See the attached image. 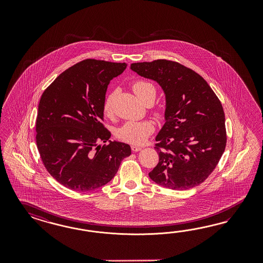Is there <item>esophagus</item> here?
Instances as JSON below:
<instances>
[{"instance_id": "1", "label": "esophagus", "mask_w": 263, "mask_h": 263, "mask_svg": "<svg viewBox=\"0 0 263 263\" xmlns=\"http://www.w3.org/2000/svg\"><path fill=\"white\" fill-rule=\"evenodd\" d=\"M131 149H132V152H140L142 149V147L141 146H137V145H132Z\"/></svg>"}]
</instances>
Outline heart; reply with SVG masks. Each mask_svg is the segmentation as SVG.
Returning <instances> with one entry per match:
<instances>
[{
  "instance_id": "b5f03b06",
  "label": "heart",
  "mask_w": 263,
  "mask_h": 263,
  "mask_svg": "<svg viewBox=\"0 0 263 263\" xmlns=\"http://www.w3.org/2000/svg\"><path fill=\"white\" fill-rule=\"evenodd\" d=\"M132 89L143 102L147 98H155L156 88L152 82L145 80H137L132 83ZM114 101V92H109L103 102V111L105 114H111ZM153 115L156 119L162 120L164 118V111L154 110ZM154 131L153 123L148 120L143 121H127L121 127L118 129L117 137L120 141L131 144H142Z\"/></svg>"
}]
</instances>
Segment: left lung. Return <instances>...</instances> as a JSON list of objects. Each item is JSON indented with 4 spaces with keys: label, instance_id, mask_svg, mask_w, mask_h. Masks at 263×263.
Listing matches in <instances>:
<instances>
[{
    "label": "left lung",
    "instance_id": "1",
    "mask_svg": "<svg viewBox=\"0 0 263 263\" xmlns=\"http://www.w3.org/2000/svg\"><path fill=\"white\" fill-rule=\"evenodd\" d=\"M131 69L156 81L166 95V122L154 146L159 162L149 177L172 190L202 183L215 170L227 144L221 101L199 74L177 62L135 63Z\"/></svg>",
    "mask_w": 263,
    "mask_h": 263
}]
</instances>
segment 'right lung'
I'll use <instances>...</instances> for the list:
<instances>
[{
	"label": "right lung",
	"instance_id": "1",
	"mask_svg": "<svg viewBox=\"0 0 263 263\" xmlns=\"http://www.w3.org/2000/svg\"><path fill=\"white\" fill-rule=\"evenodd\" d=\"M127 64L87 59L60 74L42 93L36 145L48 173L74 191L96 190L111 181L127 143L111 142L104 126L103 102L110 81ZM107 142L102 147L97 143Z\"/></svg>",
	"mask_w": 263,
	"mask_h": 263
}]
</instances>
